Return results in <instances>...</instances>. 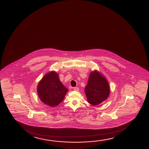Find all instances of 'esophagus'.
<instances>
[{
    "label": "esophagus",
    "instance_id": "esophagus-1",
    "mask_svg": "<svg viewBox=\"0 0 149 149\" xmlns=\"http://www.w3.org/2000/svg\"><path fill=\"white\" fill-rule=\"evenodd\" d=\"M73 90H74V91H78L79 90V88H78V87H74V88H73Z\"/></svg>",
    "mask_w": 149,
    "mask_h": 149
}]
</instances>
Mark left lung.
Masks as SVG:
<instances>
[{"instance_id": "left-lung-1", "label": "left lung", "mask_w": 149, "mask_h": 149, "mask_svg": "<svg viewBox=\"0 0 149 149\" xmlns=\"http://www.w3.org/2000/svg\"><path fill=\"white\" fill-rule=\"evenodd\" d=\"M84 91L88 103L94 106L104 101L110 94L108 81L96 70L90 73L88 84Z\"/></svg>"}]
</instances>
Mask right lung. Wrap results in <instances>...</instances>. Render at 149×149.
Returning <instances> with one entry per match:
<instances>
[{"instance_id":"obj_1","label":"right lung","mask_w":149,"mask_h":149,"mask_svg":"<svg viewBox=\"0 0 149 149\" xmlns=\"http://www.w3.org/2000/svg\"><path fill=\"white\" fill-rule=\"evenodd\" d=\"M68 90L60 81L55 71L46 74L37 87L38 96L41 102L50 107H55L61 102Z\"/></svg>"}]
</instances>
